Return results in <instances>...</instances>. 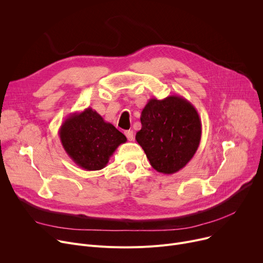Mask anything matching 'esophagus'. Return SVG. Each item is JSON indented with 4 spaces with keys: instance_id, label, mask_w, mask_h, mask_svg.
<instances>
[{
    "instance_id": "34e87169",
    "label": "esophagus",
    "mask_w": 263,
    "mask_h": 263,
    "mask_svg": "<svg viewBox=\"0 0 263 263\" xmlns=\"http://www.w3.org/2000/svg\"><path fill=\"white\" fill-rule=\"evenodd\" d=\"M125 134H126V136H127V138H128V141H133L134 139V133H133V131H131V130H128V131H126L125 132Z\"/></svg>"
}]
</instances>
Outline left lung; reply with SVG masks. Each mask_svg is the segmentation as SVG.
<instances>
[{
  "label": "left lung",
  "mask_w": 263,
  "mask_h": 263,
  "mask_svg": "<svg viewBox=\"0 0 263 263\" xmlns=\"http://www.w3.org/2000/svg\"><path fill=\"white\" fill-rule=\"evenodd\" d=\"M141 122L142 129L135 139L157 172H178L197 152L202 134L201 119L196 108L182 96L149 99Z\"/></svg>",
  "instance_id": "1"
}]
</instances>
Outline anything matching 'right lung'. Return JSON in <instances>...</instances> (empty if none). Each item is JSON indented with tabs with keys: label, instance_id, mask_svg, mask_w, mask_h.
Returning a JSON list of instances; mask_svg holds the SVG:
<instances>
[{
	"label": "right lung",
	"instance_id": "obj_1",
	"mask_svg": "<svg viewBox=\"0 0 263 263\" xmlns=\"http://www.w3.org/2000/svg\"><path fill=\"white\" fill-rule=\"evenodd\" d=\"M61 144L67 155L84 170L107 166L117 147L127 137L92 108L68 115L59 129Z\"/></svg>",
	"mask_w": 263,
	"mask_h": 263
}]
</instances>
